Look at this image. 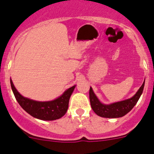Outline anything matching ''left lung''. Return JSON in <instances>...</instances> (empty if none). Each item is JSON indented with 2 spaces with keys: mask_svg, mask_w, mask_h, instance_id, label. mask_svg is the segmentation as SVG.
Returning <instances> with one entry per match:
<instances>
[{
  "mask_svg": "<svg viewBox=\"0 0 154 154\" xmlns=\"http://www.w3.org/2000/svg\"><path fill=\"white\" fill-rule=\"evenodd\" d=\"M145 85V80L141 87L139 88L134 96L129 99L122 100L116 103H111L109 105L101 103L98 99L94 92L91 87L89 91L90 101L92 109L97 115L105 118H119L125 116L132 110V108L138 101L140 97L143 93Z\"/></svg>",
  "mask_w": 154,
  "mask_h": 154,
  "instance_id": "left-lung-1",
  "label": "left lung"
}]
</instances>
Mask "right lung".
<instances>
[{
  "instance_id": "1",
  "label": "right lung",
  "mask_w": 154,
  "mask_h": 154,
  "mask_svg": "<svg viewBox=\"0 0 154 154\" xmlns=\"http://www.w3.org/2000/svg\"><path fill=\"white\" fill-rule=\"evenodd\" d=\"M10 82L16 99L22 109L33 117L46 121L60 119L66 114L70 96L75 88L74 85L69 88L61 96L54 100L42 102L24 98L17 91L11 79H10Z\"/></svg>"
}]
</instances>
